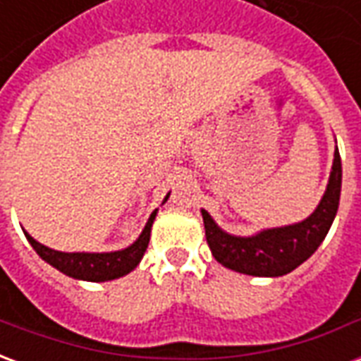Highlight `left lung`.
<instances>
[{
	"mask_svg": "<svg viewBox=\"0 0 361 361\" xmlns=\"http://www.w3.org/2000/svg\"><path fill=\"white\" fill-rule=\"evenodd\" d=\"M342 164L338 149L334 150L333 172L321 203L303 222L284 228L263 230L251 238H238L222 232L211 214L203 212L204 235L212 255L220 265L235 272L251 276H282L292 272L310 259L321 242L325 240L329 228L333 224L338 201H341Z\"/></svg>",
	"mask_w": 361,
	"mask_h": 361,
	"instance_id": "1",
	"label": "left lung"
}]
</instances>
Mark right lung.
Listing matches in <instances>:
<instances>
[{
    "instance_id": "1",
    "label": "right lung",
    "mask_w": 361,
    "mask_h": 361,
    "mask_svg": "<svg viewBox=\"0 0 361 361\" xmlns=\"http://www.w3.org/2000/svg\"><path fill=\"white\" fill-rule=\"evenodd\" d=\"M170 195H166L168 199ZM157 211L150 214L147 226L139 235V240L131 243L129 247L121 251H111V253H63V251H56L46 247L42 243H38L32 235H27L30 245L40 257L56 267L67 276H73L79 280H90V282H104V280H114L123 276L127 272H131L135 267L139 265V261L145 255V251L149 247L150 240V228L154 222Z\"/></svg>"
}]
</instances>
